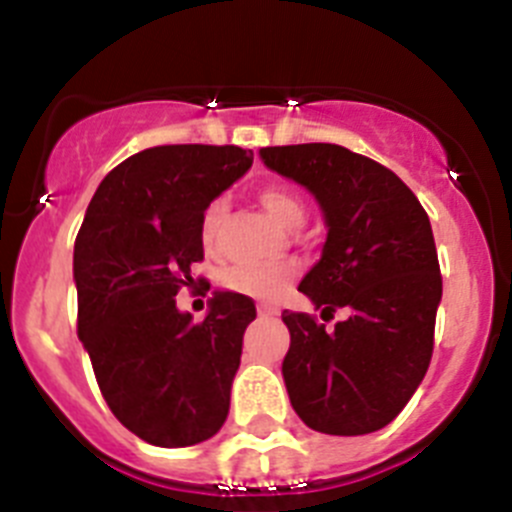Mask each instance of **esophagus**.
<instances>
[{"mask_svg":"<svg viewBox=\"0 0 512 512\" xmlns=\"http://www.w3.org/2000/svg\"><path fill=\"white\" fill-rule=\"evenodd\" d=\"M257 314H260V317H278V309L270 304H260L257 306Z\"/></svg>","mask_w":512,"mask_h":512,"instance_id":"1","label":"esophagus"}]
</instances>
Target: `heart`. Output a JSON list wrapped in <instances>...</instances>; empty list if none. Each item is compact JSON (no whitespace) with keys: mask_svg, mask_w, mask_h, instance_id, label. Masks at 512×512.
<instances>
[{"mask_svg":"<svg viewBox=\"0 0 512 512\" xmlns=\"http://www.w3.org/2000/svg\"><path fill=\"white\" fill-rule=\"evenodd\" d=\"M257 201L262 203V208L273 216L283 229H296L304 221V201L299 195L293 193L288 185L281 182H270V185H262L260 193H257ZM226 216V198H213L201 213V242L206 247H211L216 234H219V226ZM296 275L293 265H234V268L224 270L221 273V286L231 293H242V296H250V299H278L283 291H286L288 281Z\"/></svg>","mask_w":512,"mask_h":512,"instance_id":"obj_1","label":"heart"}]
</instances>
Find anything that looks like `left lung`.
<instances>
[{"instance_id": "1", "label": "left lung", "mask_w": 512, "mask_h": 512, "mask_svg": "<svg viewBox=\"0 0 512 512\" xmlns=\"http://www.w3.org/2000/svg\"><path fill=\"white\" fill-rule=\"evenodd\" d=\"M260 157L317 195L330 226L299 291L322 319L350 309L335 332L283 311L293 410L319 433H373L404 410L433 358L443 278L428 213L389 167L345 146H265Z\"/></svg>"}]
</instances>
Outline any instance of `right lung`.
<instances>
[{
	"label": "right lung",
	"instance_id": "obj_1",
	"mask_svg": "<svg viewBox=\"0 0 512 512\" xmlns=\"http://www.w3.org/2000/svg\"><path fill=\"white\" fill-rule=\"evenodd\" d=\"M250 167L252 151L239 146H151L110 170L84 213L79 340L110 412L151 446L208 441L229 415L255 301L216 291L208 317L193 322L175 296L211 288L190 273L203 260L201 213Z\"/></svg>",
	"mask_w": 512,
	"mask_h": 512
}]
</instances>
